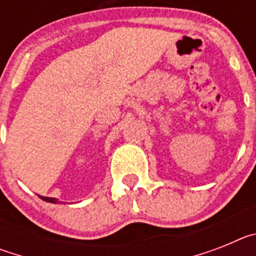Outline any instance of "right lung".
<instances>
[{"instance_id":"right-lung-1","label":"right lung","mask_w":256,"mask_h":256,"mask_svg":"<svg viewBox=\"0 0 256 256\" xmlns=\"http://www.w3.org/2000/svg\"><path fill=\"white\" fill-rule=\"evenodd\" d=\"M40 196V195H38ZM44 201H47V202H52V204H58V198H44V196H40Z\"/></svg>"}]
</instances>
